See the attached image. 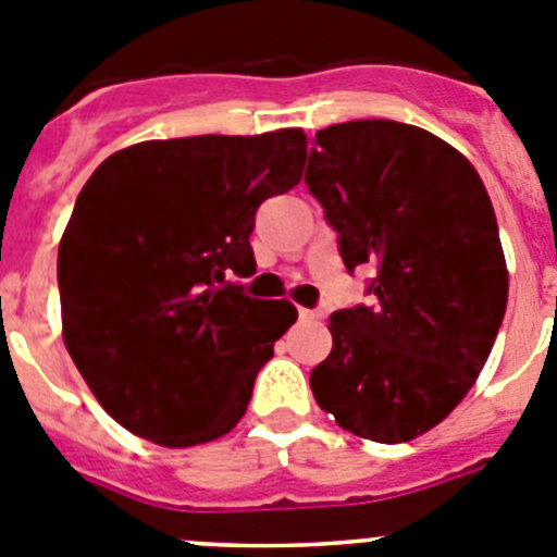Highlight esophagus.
<instances>
[{
    "label": "esophagus",
    "instance_id": "obj_1",
    "mask_svg": "<svg viewBox=\"0 0 557 557\" xmlns=\"http://www.w3.org/2000/svg\"><path fill=\"white\" fill-rule=\"evenodd\" d=\"M298 318H301V321H321L323 318V312L321 309H298Z\"/></svg>",
    "mask_w": 557,
    "mask_h": 557
}]
</instances>
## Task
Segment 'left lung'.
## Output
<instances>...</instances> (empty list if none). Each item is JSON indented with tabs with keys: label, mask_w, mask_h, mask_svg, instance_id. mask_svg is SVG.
I'll list each match as a JSON object with an SVG mask.
<instances>
[{
	"label": "left lung",
	"mask_w": 557,
	"mask_h": 557,
	"mask_svg": "<svg viewBox=\"0 0 557 557\" xmlns=\"http://www.w3.org/2000/svg\"><path fill=\"white\" fill-rule=\"evenodd\" d=\"M304 181L348 273L376 268L371 307L329 318L314 401L354 435L405 444L460 405L494 348L508 307L494 206L466 156L393 120L314 133Z\"/></svg>",
	"instance_id": "1"
}]
</instances>
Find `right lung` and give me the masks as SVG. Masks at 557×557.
I'll use <instances>...</instances> for the list:
<instances>
[{
  "mask_svg": "<svg viewBox=\"0 0 557 557\" xmlns=\"http://www.w3.org/2000/svg\"><path fill=\"white\" fill-rule=\"evenodd\" d=\"M307 136H189L113 152L58 248L63 343L108 416L152 444L236 426L295 323L245 293L256 209L301 181Z\"/></svg>",
  "mask_w": 557,
  "mask_h": 557,
  "instance_id": "1",
  "label": "right lung"
}]
</instances>
